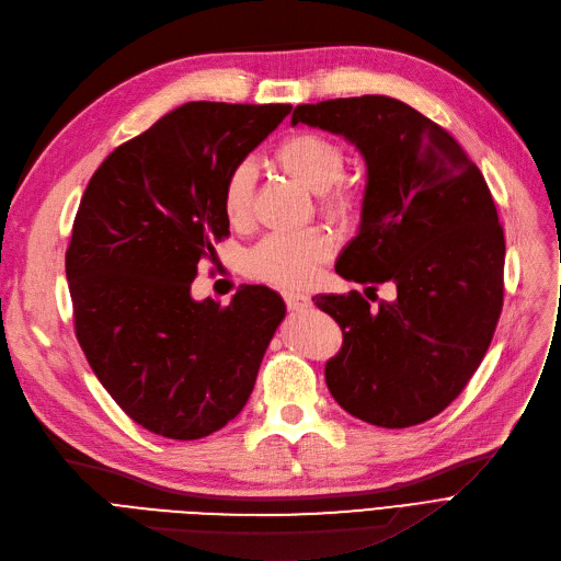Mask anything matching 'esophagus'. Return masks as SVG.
I'll return each instance as SVG.
<instances>
[{"mask_svg":"<svg viewBox=\"0 0 561 561\" xmlns=\"http://www.w3.org/2000/svg\"><path fill=\"white\" fill-rule=\"evenodd\" d=\"M283 299H285L287 308H289V310H294V312H304V310H308V308L312 306L310 296H308V294H304V291H285V294H283Z\"/></svg>","mask_w":561,"mask_h":561,"instance_id":"1","label":"esophagus"}]
</instances>
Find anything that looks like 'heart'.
<instances>
[{
  "label": "heart",
  "mask_w": 561,
  "mask_h": 561,
  "mask_svg": "<svg viewBox=\"0 0 561 561\" xmlns=\"http://www.w3.org/2000/svg\"><path fill=\"white\" fill-rule=\"evenodd\" d=\"M280 168L301 181L308 190L323 194V206L333 217H351L359 206V194L353 187L339 185L344 174V149L319 134H296L276 149ZM255 170L251 162H240L224 181L221 208L230 224H247L251 217ZM333 244L323 230L301 233H274L262 240L247 257L249 276L278 287L308 285L317 267L331 255Z\"/></svg>",
  "instance_id": "b5f03b06"
}]
</instances>
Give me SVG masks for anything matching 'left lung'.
I'll return each instance as SVG.
<instances>
[{
  "mask_svg": "<svg viewBox=\"0 0 561 561\" xmlns=\"http://www.w3.org/2000/svg\"><path fill=\"white\" fill-rule=\"evenodd\" d=\"M296 124L342 136L367 164L335 272L371 291L397 287L376 308L359 291L314 296L344 333L325 385L371 425L433 419L480 367L503 308L505 238L484 176L446 128L393 96L301 104Z\"/></svg>",
  "mask_w": 561,
  "mask_h": 561,
  "instance_id": "obj_1",
  "label": "left lung"
}]
</instances>
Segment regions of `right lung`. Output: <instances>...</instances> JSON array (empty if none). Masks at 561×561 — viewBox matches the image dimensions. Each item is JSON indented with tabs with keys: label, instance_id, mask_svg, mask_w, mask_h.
<instances>
[{
	"label": "right lung",
	"instance_id": "obj_1",
	"mask_svg": "<svg viewBox=\"0 0 561 561\" xmlns=\"http://www.w3.org/2000/svg\"><path fill=\"white\" fill-rule=\"evenodd\" d=\"M289 104L190 102L117 147L92 174L65 253L79 344L113 401L149 433L202 439L247 405L285 319L280 294L247 285L226 308L192 280L228 236L230 170Z\"/></svg>",
	"mask_w": 561,
	"mask_h": 561
}]
</instances>
